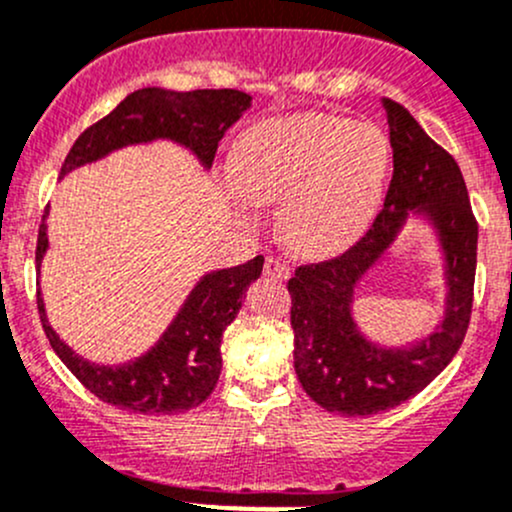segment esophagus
I'll list each match as a JSON object with an SVG mask.
<instances>
[{
  "label": "esophagus",
  "instance_id": "1",
  "mask_svg": "<svg viewBox=\"0 0 512 512\" xmlns=\"http://www.w3.org/2000/svg\"><path fill=\"white\" fill-rule=\"evenodd\" d=\"M265 274H267V277H272V279H287L289 277L287 262L279 260V257H274V255H267Z\"/></svg>",
  "mask_w": 512,
  "mask_h": 512
}]
</instances>
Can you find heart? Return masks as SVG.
Instances as JSON below:
<instances>
[{
  "label": "heart",
  "instance_id": "b5f03b06",
  "mask_svg": "<svg viewBox=\"0 0 512 512\" xmlns=\"http://www.w3.org/2000/svg\"><path fill=\"white\" fill-rule=\"evenodd\" d=\"M390 161V142L375 125L304 112L242 132L230 176L245 201L284 198V235L301 250L328 252L370 223L385 196Z\"/></svg>",
  "mask_w": 512,
  "mask_h": 512
}]
</instances>
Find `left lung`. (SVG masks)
Wrapping results in <instances>:
<instances>
[{
    "label": "left lung",
    "instance_id": "left-lung-1",
    "mask_svg": "<svg viewBox=\"0 0 512 512\" xmlns=\"http://www.w3.org/2000/svg\"><path fill=\"white\" fill-rule=\"evenodd\" d=\"M390 125L392 179L383 211L355 245L294 270V370L306 395L326 412L368 417L422 392L451 363L471 321L478 223L454 157L439 147L400 102L383 98ZM410 212L440 233L447 260V314L432 337L412 349H380L359 336L350 316L357 279L382 256Z\"/></svg>",
    "mask_w": 512,
    "mask_h": 512
}]
</instances>
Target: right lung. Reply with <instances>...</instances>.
I'll return each instance as SVG.
<instances>
[{"mask_svg": "<svg viewBox=\"0 0 512 512\" xmlns=\"http://www.w3.org/2000/svg\"><path fill=\"white\" fill-rule=\"evenodd\" d=\"M250 107L242 90H191L176 93L164 88H142L127 95L107 117L95 122L75 139L61 166V176L78 166L98 161L127 144L171 139L191 149L201 164L211 166L218 142L228 127ZM43 211L36 240V267L48 247ZM265 257L257 255L245 265L206 274L188 294L179 316L171 321L157 346L125 365H95L75 355L48 326L41 289L36 292L41 324L48 343L75 378L107 405L139 414H176L208 400L220 378L223 358L220 341L242 306V294L262 274Z\"/></svg>", "mask_w": 512, "mask_h": 512, "instance_id": "obj_1", "label": "right lung"}]
</instances>
